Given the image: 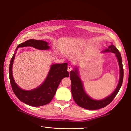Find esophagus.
Here are the masks:
<instances>
[{
  "instance_id": "obj_1",
  "label": "esophagus",
  "mask_w": 131,
  "mask_h": 131,
  "mask_svg": "<svg viewBox=\"0 0 131 131\" xmlns=\"http://www.w3.org/2000/svg\"><path fill=\"white\" fill-rule=\"evenodd\" d=\"M72 70V67L70 66H68V72H70Z\"/></svg>"
}]
</instances>
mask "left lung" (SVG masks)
<instances>
[{"label": "left lung", "instance_id": "obj_1", "mask_svg": "<svg viewBox=\"0 0 131 131\" xmlns=\"http://www.w3.org/2000/svg\"><path fill=\"white\" fill-rule=\"evenodd\" d=\"M104 52H110L115 53L117 58L118 62L119 63L120 72V80L118 85L114 92L109 97L101 100H92L85 93L84 88H83L82 83L79 77L78 69L77 68H75L74 71L72 70L70 72V79L72 82L71 91H72V96L74 101L81 108L89 110H96L104 108L112 102L121 88L123 81V78H124V69L122 67V58L120 53L116 47L112 44L110 45L108 49L104 50Z\"/></svg>", "mask_w": 131, "mask_h": 131}]
</instances>
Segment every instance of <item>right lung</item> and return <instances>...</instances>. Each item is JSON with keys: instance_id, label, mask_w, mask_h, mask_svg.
Listing matches in <instances>:
<instances>
[{"instance_id": "right-lung-1", "label": "right lung", "mask_w": 131, "mask_h": 131, "mask_svg": "<svg viewBox=\"0 0 131 131\" xmlns=\"http://www.w3.org/2000/svg\"><path fill=\"white\" fill-rule=\"evenodd\" d=\"M29 46L39 50L50 49L48 43L46 41L30 39L19 44L16 51L17 50L18 47ZM15 54L11 58L9 67L10 81L15 94L21 102L30 106H40L49 103L56 93L61 80L64 78L69 76L67 71V63L55 64L51 66L48 75L41 86L32 90L25 91L19 88L15 83L13 77L12 67Z\"/></svg>"}]
</instances>
